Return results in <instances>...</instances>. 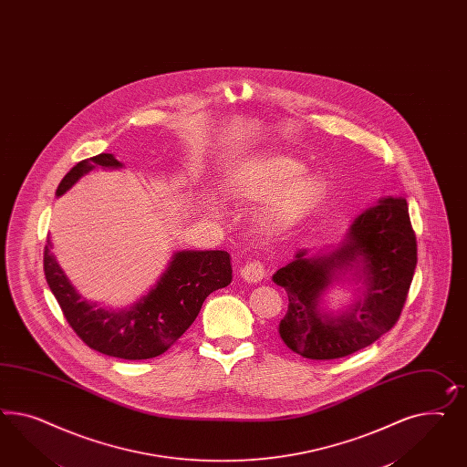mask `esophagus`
Returning a JSON list of instances; mask_svg holds the SVG:
<instances>
[{
  "label": "esophagus",
  "mask_w": 467,
  "mask_h": 467,
  "mask_svg": "<svg viewBox=\"0 0 467 467\" xmlns=\"http://www.w3.org/2000/svg\"><path fill=\"white\" fill-rule=\"evenodd\" d=\"M266 276V267L261 261H249L245 266L240 269V278L249 281V283H257Z\"/></svg>",
  "instance_id": "esophagus-1"
}]
</instances>
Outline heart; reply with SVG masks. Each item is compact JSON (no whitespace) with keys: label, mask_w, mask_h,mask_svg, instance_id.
<instances>
[{"label":"heart","mask_w":467,"mask_h":467,"mask_svg":"<svg viewBox=\"0 0 467 467\" xmlns=\"http://www.w3.org/2000/svg\"><path fill=\"white\" fill-rule=\"evenodd\" d=\"M304 167V161L290 153H263L240 165L230 187L245 200L269 198L263 223L269 230H280L300 222L324 198V175Z\"/></svg>","instance_id":"1"}]
</instances>
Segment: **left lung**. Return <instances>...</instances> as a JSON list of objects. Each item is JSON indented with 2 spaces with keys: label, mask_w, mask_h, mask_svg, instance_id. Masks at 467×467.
I'll return each mask as SVG.
<instances>
[{
  "label": "left lung",
  "mask_w": 467,
  "mask_h": 467,
  "mask_svg": "<svg viewBox=\"0 0 467 467\" xmlns=\"http://www.w3.org/2000/svg\"><path fill=\"white\" fill-rule=\"evenodd\" d=\"M416 261L408 202L382 198L353 222L336 251L310 257L302 249L275 273L273 281L288 294L281 339L308 360H336L370 347L400 320ZM353 266L364 280L362 298L339 317L322 311L319 295Z\"/></svg>",
  "instance_id": "obj_1"
}]
</instances>
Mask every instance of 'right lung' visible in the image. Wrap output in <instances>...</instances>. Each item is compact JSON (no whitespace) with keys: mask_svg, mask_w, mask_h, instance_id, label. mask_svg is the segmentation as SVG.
Listing matches in <instances>:
<instances>
[{"mask_svg":"<svg viewBox=\"0 0 467 467\" xmlns=\"http://www.w3.org/2000/svg\"><path fill=\"white\" fill-rule=\"evenodd\" d=\"M95 167L119 169L122 163L110 153L78 161L63 177L56 194H65ZM44 275L67 324L87 347L122 360H147L167 351L186 333L208 295L230 285L232 265L225 251L175 253L147 296L119 312L81 298L51 254L49 239L44 247Z\"/></svg>","mask_w":467,"mask_h":467,"instance_id":"right-lung-1","label":"right lung"}]
</instances>
